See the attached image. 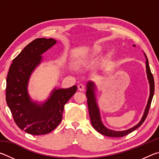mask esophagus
Instances as JSON below:
<instances>
[{
  "label": "esophagus",
  "instance_id": "obj_1",
  "mask_svg": "<svg viewBox=\"0 0 159 159\" xmlns=\"http://www.w3.org/2000/svg\"><path fill=\"white\" fill-rule=\"evenodd\" d=\"M78 88L80 91H85V86L83 84H79L78 85Z\"/></svg>",
  "mask_w": 159,
  "mask_h": 159
}]
</instances>
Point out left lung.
Returning a JSON list of instances; mask_svg holds the SVG:
<instances>
[{
	"label": "left lung",
	"mask_w": 159,
	"mask_h": 159,
	"mask_svg": "<svg viewBox=\"0 0 159 159\" xmlns=\"http://www.w3.org/2000/svg\"><path fill=\"white\" fill-rule=\"evenodd\" d=\"M135 46V45H133ZM145 57H146V68H147V78L149 80V83L150 85V95L149 98V100H148L147 105L145 109V111L144 113L143 116H142V119L138 124H137L135 126H134L130 129H128L127 130L124 131H114L104 127V125L102 124L100 119V116H99V109L97 105L95 98V93H94V90H95V85L94 83L91 81L88 83L87 85V92H86V97L88 99V111H89V115L91 120V124L93 126V128L98 132V133H101L102 134L107 136V137H112V138H120V137H123L128 134L129 133H132L136 129H138L139 126H140L142 123L146 119L148 113H149V110L151 106V103H152V100L154 96V80L153 75L151 72V70L149 65V61H148V59L147 55H145Z\"/></svg>",
	"instance_id": "8db88e82"
}]
</instances>
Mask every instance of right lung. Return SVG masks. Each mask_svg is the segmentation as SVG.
Listing matches in <instances>:
<instances>
[{
	"mask_svg": "<svg viewBox=\"0 0 159 159\" xmlns=\"http://www.w3.org/2000/svg\"><path fill=\"white\" fill-rule=\"evenodd\" d=\"M56 43L52 39H36L12 61L7 76L6 102L19 128L34 135L50 133L60 124L65 104L76 92V85L55 89L43 104L31 100L27 92L32 71L42 60L43 53Z\"/></svg>",
	"mask_w": 159,
	"mask_h": 159,
	"instance_id": "add662e5",
	"label": "right lung"
}]
</instances>
